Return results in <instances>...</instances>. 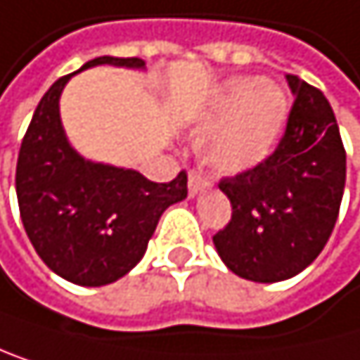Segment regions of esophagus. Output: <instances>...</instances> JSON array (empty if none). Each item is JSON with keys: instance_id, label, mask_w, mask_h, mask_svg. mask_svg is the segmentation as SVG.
Listing matches in <instances>:
<instances>
[{"instance_id": "obj_1", "label": "esophagus", "mask_w": 360, "mask_h": 360, "mask_svg": "<svg viewBox=\"0 0 360 360\" xmlns=\"http://www.w3.org/2000/svg\"><path fill=\"white\" fill-rule=\"evenodd\" d=\"M207 186H210V181H207V179L198 170H190V174H188V192H190V196H196Z\"/></svg>"}]
</instances>
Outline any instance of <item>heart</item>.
Returning <instances> with one entry per match:
<instances>
[{"label":"heart","instance_id":"heart-1","mask_svg":"<svg viewBox=\"0 0 360 360\" xmlns=\"http://www.w3.org/2000/svg\"><path fill=\"white\" fill-rule=\"evenodd\" d=\"M285 96L270 84L250 77L231 82L210 116H224L200 140V155L220 172H240L272 150L285 118Z\"/></svg>","mask_w":360,"mask_h":360}]
</instances>
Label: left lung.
Wrapping results in <instances>:
<instances>
[{"label":"left lung","mask_w":360,"mask_h":360,"mask_svg":"<svg viewBox=\"0 0 360 360\" xmlns=\"http://www.w3.org/2000/svg\"><path fill=\"white\" fill-rule=\"evenodd\" d=\"M296 94L287 127L257 166L222 176L231 220L214 235L231 272L255 283H278L302 272L335 229L343 186L345 148L322 90L287 75Z\"/></svg>","instance_id":"left-lung-1"}]
</instances>
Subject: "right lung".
I'll return each instance as SVG.
<instances>
[{"instance_id":"add662e5","label":"right lung","mask_w":360,"mask_h":360,"mask_svg":"<svg viewBox=\"0 0 360 360\" xmlns=\"http://www.w3.org/2000/svg\"><path fill=\"white\" fill-rule=\"evenodd\" d=\"M96 64L142 68L140 58L101 56ZM60 77L40 99L17 160V198L27 238L58 276L101 287L125 276L142 259L162 214L188 196V174L168 184L136 170L86 162L68 144L60 122Z\"/></svg>"}]
</instances>
